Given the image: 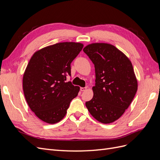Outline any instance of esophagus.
<instances>
[{
	"instance_id": "34e87169",
	"label": "esophagus",
	"mask_w": 160,
	"mask_h": 160,
	"mask_svg": "<svg viewBox=\"0 0 160 160\" xmlns=\"http://www.w3.org/2000/svg\"><path fill=\"white\" fill-rule=\"evenodd\" d=\"M86 89H87V88H80L81 91H85Z\"/></svg>"
}]
</instances>
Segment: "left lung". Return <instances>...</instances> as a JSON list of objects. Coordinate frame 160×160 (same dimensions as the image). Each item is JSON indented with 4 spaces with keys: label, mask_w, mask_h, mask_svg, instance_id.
<instances>
[{
    "label": "left lung",
    "mask_w": 160,
    "mask_h": 160,
    "mask_svg": "<svg viewBox=\"0 0 160 160\" xmlns=\"http://www.w3.org/2000/svg\"><path fill=\"white\" fill-rule=\"evenodd\" d=\"M83 51L93 62L95 71L93 97L85 103L86 107L98 122H114L129 108L138 90L132 62L109 43H91Z\"/></svg>",
    "instance_id": "obj_1"
}]
</instances>
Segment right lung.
Returning <instances> with one entry per match:
<instances>
[{
    "mask_svg": "<svg viewBox=\"0 0 160 160\" xmlns=\"http://www.w3.org/2000/svg\"><path fill=\"white\" fill-rule=\"evenodd\" d=\"M83 47L81 42L56 43L37 51L23 74L22 88L28 105L38 118L54 124L63 119L80 88L65 82L71 63Z\"/></svg>",
    "mask_w": 160,
    "mask_h": 160,
    "instance_id": "obj_1",
    "label": "right lung"
}]
</instances>
